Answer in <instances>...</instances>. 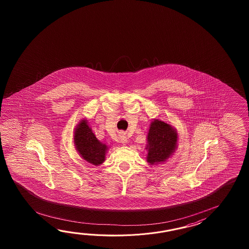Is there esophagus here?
Here are the masks:
<instances>
[{
  "mask_svg": "<svg viewBox=\"0 0 249 249\" xmlns=\"http://www.w3.org/2000/svg\"><path fill=\"white\" fill-rule=\"evenodd\" d=\"M119 140H120V142L122 143V144H126L128 142V139H127L126 135L124 133H123V132L119 134Z\"/></svg>",
  "mask_w": 249,
  "mask_h": 249,
  "instance_id": "esophagus-1",
  "label": "esophagus"
}]
</instances>
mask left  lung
Masks as SVG:
<instances>
[{"instance_id":"obj_1","label":"left lung","mask_w":249,"mask_h":249,"mask_svg":"<svg viewBox=\"0 0 249 249\" xmlns=\"http://www.w3.org/2000/svg\"><path fill=\"white\" fill-rule=\"evenodd\" d=\"M178 132L175 127L154 118L149 124L146 149V160L150 165L164 164L178 147Z\"/></svg>"}]
</instances>
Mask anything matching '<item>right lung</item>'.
<instances>
[{
    "label": "right lung",
    "mask_w": 249,
    "mask_h": 249,
    "mask_svg": "<svg viewBox=\"0 0 249 249\" xmlns=\"http://www.w3.org/2000/svg\"><path fill=\"white\" fill-rule=\"evenodd\" d=\"M73 137L75 150L87 163L98 166L105 161L109 147L96 138L85 117L76 124Z\"/></svg>",
    "instance_id": "1"
}]
</instances>
